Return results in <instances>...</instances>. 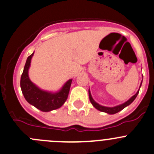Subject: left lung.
Wrapping results in <instances>:
<instances>
[{
    "label": "left lung",
    "instance_id": "obj_1",
    "mask_svg": "<svg viewBox=\"0 0 154 154\" xmlns=\"http://www.w3.org/2000/svg\"><path fill=\"white\" fill-rule=\"evenodd\" d=\"M140 86H141V83H140ZM140 88H139V90H140ZM139 90L137 91V93H136L134 95V96L131 97L130 98L129 100H127L126 102H125V103H122V104L119 105V106H113V107H107V106H101V105H100V104H99V103H97V102H95L93 98H92L91 94L90 89H89V90H88L89 99H90V101H91V103H92V105H93V106H94V107L96 108L97 109H98V110L101 111V112H106V113H108V114H115V113H116V112H119V111H121V110H122V109H123L124 108L126 107L127 106H128V105L131 104V103H132L133 101H134V99H135V98H136V97L137 96V94H138Z\"/></svg>",
    "mask_w": 154,
    "mask_h": 154
}]
</instances>
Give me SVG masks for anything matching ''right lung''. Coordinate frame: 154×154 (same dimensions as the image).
I'll list each match as a JSON object with an SVG mask.
<instances>
[{"label": "right lung", "mask_w": 154, "mask_h": 154, "mask_svg": "<svg viewBox=\"0 0 154 154\" xmlns=\"http://www.w3.org/2000/svg\"><path fill=\"white\" fill-rule=\"evenodd\" d=\"M33 54L34 53H32L27 58L21 75L20 87L23 96L28 103L43 112H49L58 109L63 106L68 97L72 79L68 80L62 88L55 93L40 89L32 82L29 77V69Z\"/></svg>", "instance_id": "obj_1"}]
</instances>
